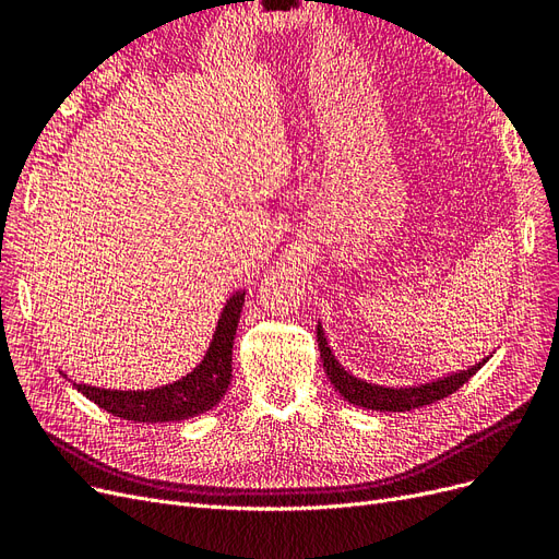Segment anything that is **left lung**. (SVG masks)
<instances>
[{"label": "left lung", "mask_w": 559, "mask_h": 559, "mask_svg": "<svg viewBox=\"0 0 559 559\" xmlns=\"http://www.w3.org/2000/svg\"><path fill=\"white\" fill-rule=\"evenodd\" d=\"M317 343H319V352H321V361H324V368H326V376L337 392H341V396L354 405H361V408L380 411V413L415 411V408H421V405H431L436 401H441V399L454 394L462 384H466L487 361L485 359L468 370H462V373H454V376H448L443 380H436L429 384L392 389V386L364 382L359 378H354L352 373H347V370L337 364L331 354L321 326H317Z\"/></svg>", "instance_id": "obj_1"}]
</instances>
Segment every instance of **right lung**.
<instances>
[{
  "instance_id": "1",
  "label": "right lung",
  "mask_w": 559,
  "mask_h": 559,
  "mask_svg": "<svg viewBox=\"0 0 559 559\" xmlns=\"http://www.w3.org/2000/svg\"><path fill=\"white\" fill-rule=\"evenodd\" d=\"M245 292L233 294L218 319L212 345L205 359L189 376L148 392H121V389H99L76 384L79 392L107 413L130 421H179L205 413L224 399L233 370V341L238 331Z\"/></svg>"
}]
</instances>
